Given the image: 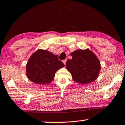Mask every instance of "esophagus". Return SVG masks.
<instances>
[{"instance_id":"1","label":"esophagus","mask_w":125,"mask_h":125,"mask_svg":"<svg viewBox=\"0 0 125 125\" xmlns=\"http://www.w3.org/2000/svg\"><path fill=\"white\" fill-rule=\"evenodd\" d=\"M66 62H67V59H64V61H63V62L65 65H66Z\"/></svg>"}]
</instances>
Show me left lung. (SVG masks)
Here are the masks:
<instances>
[{"instance_id": "left-lung-1", "label": "left lung", "mask_w": 125, "mask_h": 125, "mask_svg": "<svg viewBox=\"0 0 125 125\" xmlns=\"http://www.w3.org/2000/svg\"><path fill=\"white\" fill-rule=\"evenodd\" d=\"M71 59H68L66 67L71 73L73 80L87 84L98 77L100 70L99 61L90 50H77L71 54Z\"/></svg>"}]
</instances>
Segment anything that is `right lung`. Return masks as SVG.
Returning <instances> with one entry per match:
<instances>
[{
    "label": "right lung",
    "instance_id": "1",
    "mask_svg": "<svg viewBox=\"0 0 125 125\" xmlns=\"http://www.w3.org/2000/svg\"><path fill=\"white\" fill-rule=\"evenodd\" d=\"M64 64L57 55L45 50L35 52L26 65V75L30 80L38 84H46L53 80L58 70Z\"/></svg>",
    "mask_w": 125,
    "mask_h": 125
}]
</instances>
